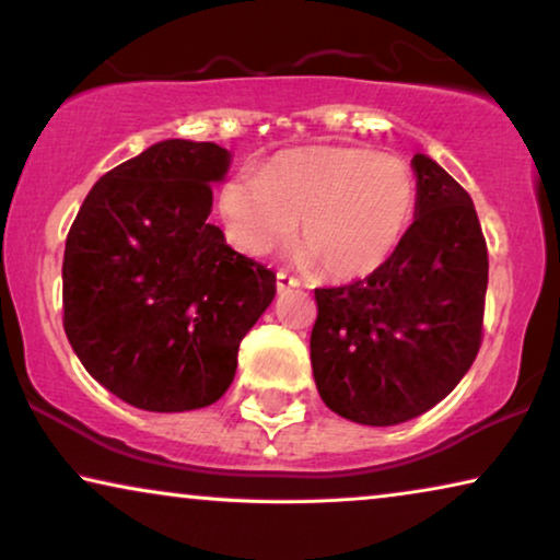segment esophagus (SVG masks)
<instances>
[{"label": "esophagus", "instance_id": "34e87169", "mask_svg": "<svg viewBox=\"0 0 560 560\" xmlns=\"http://www.w3.org/2000/svg\"><path fill=\"white\" fill-rule=\"evenodd\" d=\"M301 282H298L293 275H288L285 270H278V290L282 293V290H290V288H298Z\"/></svg>", "mask_w": 560, "mask_h": 560}]
</instances>
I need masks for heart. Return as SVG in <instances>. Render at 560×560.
<instances>
[{
    "instance_id": "1",
    "label": "heart",
    "mask_w": 560,
    "mask_h": 560,
    "mask_svg": "<svg viewBox=\"0 0 560 560\" xmlns=\"http://www.w3.org/2000/svg\"><path fill=\"white\" fill-rule=\"evenodd\" d=\"M418 186L405 160L349 144L288 150L257 178L234 175L219 190L226 240L247 257H270L295 236L301 265L336 280L387 262L416 217Z\"/></svg>"
}]
</instances>
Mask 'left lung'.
<instances>
[{"instance_id": "obj_1", "label": "left lung", "mask_w": 560, "mask_h": 560, "mask_svg": "<svg viewBox=\"0 0 560 560\" xmlns=\"http://www.w3.org/2000/svg\"><path fill=\"white\" fill-rule=\"evenodd\" d=\"M416 221L364 280L316 288L311 364L320 400L362 425L431 410L479 354L489 278L471 196L431 158H412Z\"/></svg>"}]
</instances>
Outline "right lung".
I'll list each match as a JSON object with an SVG mask.
<instances>
[{"mask_svg": "<svg viewBox=\"0 0 560 560\" xmlns=\"http://www.w3.org/2000/svg\"><path fill=\"white\" fill-rule=\"evenodd\" d=\"M229 152L165 140L104 173L63 255V328L98 385L152 412L217 402L275 272L209 224Z\"/></svg>", "mask_w": 560, "mask_h": 560, "instance_id": "add662e5", "label": "right lung"}]
</instances>
